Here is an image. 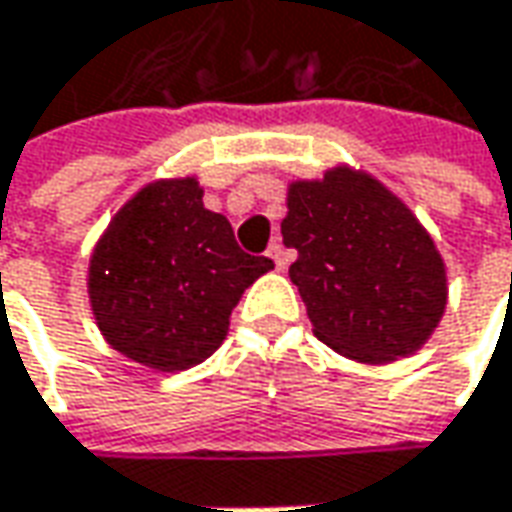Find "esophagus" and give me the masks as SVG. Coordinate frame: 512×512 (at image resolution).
Wrapping results in <instances>:
<instances>
[{
    "label": "esophagus",
    "instance_id": "esophagus-1",
    "mask_svg": "<svg viewBox=\"0 0 512 512\" xmlns=\"http://www.w3.org/2000/svg\"><path fill=\"white\" fill-rule=\"evenodd\" d=\"M267 256L273 259V265L279 267V270H285L287 253H285V247H282V242H273V245L267 247Z\"/></svg>",
    "mask_w": 512,
    "mask_h": 512
}]
</instances>
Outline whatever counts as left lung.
Here are the masks:
<instances>
[{"label": "left lung", "mask_w": 512, "mask_h": 512, "mask_svg": "<svg viewBox=\"0 0 512 512\" xmlns=\"http://www.w3.org/2000/svg\"><path fill=\"white\" fill-rule=\"evenodd\" d=\"M299 250V287L319 342L347 359L390 362L433 333L447 285L433 239L376 179L339 168L322 182H296L282 222Z\"/></svg>", "instance_id": "8db88e82"}]
</instances>
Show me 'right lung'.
<instances>
[{
  "label": "right lung",
  "instance_id": "add662e5",
  "mask_svg": "<svg viewBox=\"0 0 512 512\" xmlns=\"http://www.w3.org/2000/svg\"><path fill=\"white\" fill-rule=\"evenodd\" d=\"M267 256L245 253L196 179L136 193L90 259V305L105 339L133 362L187 370L222 344L230 310Z\"/></svg>",
  "mask_w": 512,
  "mask_h": 512
}]
</instances>
